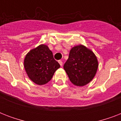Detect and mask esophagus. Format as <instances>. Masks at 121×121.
I'll return each instance as SVG.
<instances>
[{"instance_id":"esophagus-1","label":"esophagus","mask_w":121,"mask_h":121,"mask_svg":"<svg viewBox=\"0 0 121 121\" xmlns=\"http://www.w3.org/2000/svg\"><path fill=\"white\" fill-rule=\"evenodd\" d=\"M58 63H60V66H63V61L61 60H59L58 61Z\"/></svg>"}]
</instances>
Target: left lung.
I'll return each instance as SVG.
<instances>
[{"label": "left lung", "instance_id": "left-lung-1", "mask_svg": "<svg viewBox=\"0 0 121 121\" xmlns=\"http://www.w3.org/2000/svg\"><path fill=\"white\" fill-rule=\"evenodd\" d=\"M98 66L97 59L93 51L80 44L71 49L63 68L70 82L75 85L82 86L92 80Z\"/></svg>", "mask_w": 121, "mask_h": 121}]
</instances>
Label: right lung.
<instances>
[{"label": "right lung", "instance_id": "obj_1", "mask_svg": "<svg viewBox=\"0 0 121 121\" xmlns=\"http://www.w3.org/2000/svg\"><path fill=\"white\" fill-rule=\"evenodd\" d=\"M24 66L29 78L36 84L44 85L53 77L60 65L48 46L41 44L26 55Z\"/></svg>", "mask_w": 121, "mask_h": 121}]
</instances>
